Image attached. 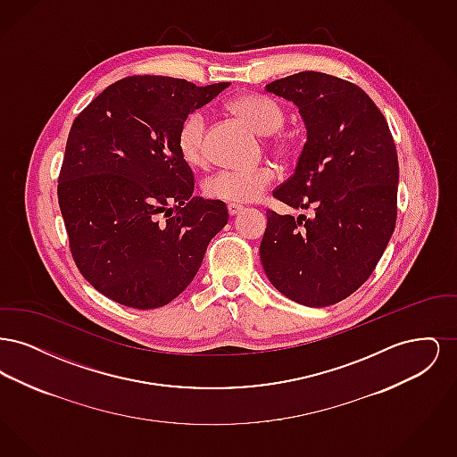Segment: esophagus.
I'll return each instance as SVG.
<instances>
[{"instance_id": "obj_1", "label": "esophagus", "mask_w": 457, "mask_h": 457, "mask_svg": "<svg viewBox=\"0 0 457 457\" xmlns=\"http://www.w3.org/2000/svg\"><path fill=\"white\" fill-rule=\"evenodd\" d=\"M245 209L238 205V204H228V214L231 216V218H235V216H238L241 214Z\"/></svg>"}]
</instances>
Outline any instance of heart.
<instances>
[{
	"mask_svg": "<svg viewBox=\"0 0 457 457\" xmlns=\"http://www.w3.org/2000/svg\"><path fill=\"white\" fill-rule=\"evenodd\" d=\"M229 109L246 125L261 135H269V145L281 155H289L295 149V140L289 133L281 131L286 114L281 104L263 94H241L229 103ZM207 116L204 111H190L176 130V149L183 162L190 168H204L207 164ZM276 181V171L270 166L255 170H220L211 174L202 190L205 196L222 202H253L259 200Z\"/></svg>",
	"mask_w": 457,
	"mask_h": 457,
	"instance_id": "heart-1",
	"label": "heart"
}]
</instances>
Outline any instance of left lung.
I'll list each match as a JSON object with an SVG mask.
<instances>
[{"label": "left lung", "mask_w": 457, "mask_h": 457, "mask_svg": "<svg viewBox=\"0 0 457 457\" xmlns=\"http://www.w3.org/2000/svg\"><path fill=\"white\" fill-rule=\"evenodd\" d=\"M265 88L300 108L308 133L295 174L272 195L313 214L267 211L263 270L296 303H339L371 276L395 228L389 125L363 88L334 75L300 71Z\"/></svg>", "instance_id": "1"}]
</instances>
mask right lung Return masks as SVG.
Returning <instances> with one entry per match:
<instances>
[{
  "label": "right lung",
  "mask_w": 457,
  "mask_h": 457,
  "mask_svg": "<svg viewBox=\"0 0 457 457\" xmlns=\"http://www.w3.org/2000/svg\"><path fill=\"white\" fill-rule=\"evenodd\" d=\"M228 86L133 75L75 118L58 202L73 261L109 300L138 310L173 302L226 226L224 202L192 196L195 179L176 130Z\"/></svg>",
  "instance_id": "obj_1"
}]
</instances>
